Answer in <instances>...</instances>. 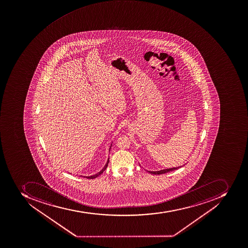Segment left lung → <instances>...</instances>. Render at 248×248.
Segmentation results:
<instances>
[{
  "label": "left lung",
  "instance_id": "1",
  "mask_svg": "<svg viewBox=\"0 0 248 248\" xmlns=\"http://www.w3.org/2000/svg\"><path fill=\"white\" fill-rule=\"evenodd\" d=\"M180 167H182V166H179V167L176 168H171V169H163V170H161V171H148V172L151 173V174H153V175H161V174H165V173L169 172V171H174L175 169H178Z\"/></svg>",
  "mask_w": 248,
  "mask_h": 248
}]
</instances>
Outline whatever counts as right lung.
<instances>
[{"mask_svg": "<svg viewBox=\"0 0 248 248\" xmlns=\"http://www.w3.org/2000/svg\"><path fill=\"white\" fill-rule=\"evenodd\" d=\"M110 148H111V146L109 147V149H110ZM108 163H109V158H108V162L106 163L105 166H104V167L103 168V169H102L101 171H99L98 173H96V174H95V175H91V176H84V178H87V179H95V178H96V177H98L99 175H101L102 173L104 172V171H105L106 169H107V167H108Z\"/></svg>", "mask_w": 248, "mask_h": 248, "instance_id": "right-lung-1", "label": "right lung"}]
</instances>
